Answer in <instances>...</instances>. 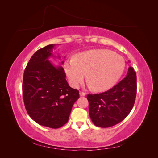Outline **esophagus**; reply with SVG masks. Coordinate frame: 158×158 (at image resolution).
Instances as JSON below:
<instances>
[{
  "label": "esophagus",
  "mask_w": 158,
  "mask_h": 158,
  "mask_svg": "<svg viewBox=\"0 0 158 158\" xmlns=\"http://www.w3.org/2000/svg\"><path fill=\"white\" fill-rule=\"evenodd\" d=\"M86 95V94L83 92H80V96H85V95Z\"/></svg>",
  "instance_id": "esophagus-1"
}]
</instances>
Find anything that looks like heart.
<instances>
[{"instance_id":"obj_1","label":"heart","mask_w":158,"mask_h":158,"mask_svg":"<svg viewBox=\"0 0 158 158\" xmlns=\"http://www.w3.org/2000/svg\"><path fill=\"white\" fill-rule=\"evenodd\" d=\"M125 61L111 50L94 49L78 54L66 62L64 69L70 83L76 88L88 73V85L97 92L113 87L125 69Z\"/></svg>"}]
</instances>
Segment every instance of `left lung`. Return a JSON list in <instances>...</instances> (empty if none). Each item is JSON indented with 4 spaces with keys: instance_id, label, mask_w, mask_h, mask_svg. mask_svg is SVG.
Here are the masks:
<instances>
[{
    "instance_id": "left-lung-1",
    "label": "left lung",
    "mask_w": 158,
    "mask_h": 158,
    "mask_svg": "<svg viewBox=\"0 0 158 158\" xmlns=\"http://www.w3.org/2000/svg\"><path fill=\"white\" fill-rule=\"evenodd\" d=\"M136 74L132 66L126 77L106 92L88 94L89 114L95 126L111 127L130 113L136 95Z\"/></svg>"
}]
</instances>
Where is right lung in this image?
Here are the masks:
<instances>
[{
    "label": "right lung",
    "instance_id": "add662e5",
    "mask_svg": "<svg viewBox=\"0 0 158 158\" xmlns=\"http://www.w3.org/2000/svg\"><path fill=\"white\" fill-rule=\"evenodd\" d=\"M55 46L47 45L33 55L25 69L22 85L28 114L39 125L51 128H60L68 122L72 107L80 97L78 90L66 82L64 69L55 66L48 60L53 56Z\"/></svg>",
    "mask_w": 158,
    "mask_h": 158
}]
</instances>
